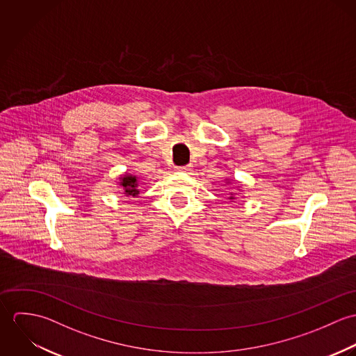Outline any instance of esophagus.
Masks as SVG:
<instances>
[{
    "mask_svg": "<svg viewBox=\"0 0 356 356\" xmlns=\"http://www.w3.org/2000/svg\"><path fill=\"white\" fill-rule=\"evenodd\" d=\"M177 170L182 171V172H189L192 170V165H178Z\"/></svg>",
    "mask_w": 356,
    "mask_h": 356,
    "instance_id": "esophagus-1",
    "label": "esophagus"
}]
</instances>
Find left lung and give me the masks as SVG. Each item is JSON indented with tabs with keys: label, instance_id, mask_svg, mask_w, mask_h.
<instances>
[{
	"label": "left lung",
	"instance_id": "left-lung-1",
	"mask_svg": "<svg viewBox=\"0 0 356 356\" xmlns=\"http://www.w3.org/2000/svg\"><path fill=\"white\" fill-rule=\"evenodd\" d=\"M229 199H230V200H233V199H234V196H233V195H232V196H230V197H229Z\"/></svg>",
	"mask_w": 356,
	"mask_h": 356
}]
</instances>
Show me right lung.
Masks as SVG:
<instances>
[{
  "instance_id": "obj_1",
  "label": "right lung",
  "mask_w": 356,
  "mask_h": 356,
  "mask_svg": "<svg viewBox=\"0 0 356 356\" xmlns=\"http://www.w3.org/2000/svg\"><path fill=\"white\" fill-rule=\"evenodd\" d=\"M120 186L124 191L126 196H138L140 191H138V178L134 175H129L124 174L123 177H120Z\"/></svg>"
}]
</instances>
